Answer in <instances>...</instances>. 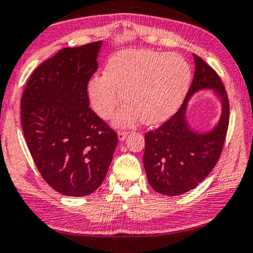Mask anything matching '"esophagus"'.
Here are the masks:
<instances>
[{
  "label": "esophagus",
  "instance_id": "34e87169",
  "mask_svg": "<svg viewBox=\"0 0 253 253\" xmlns=\"http://www.w3.org/2000/svg\"><path fill=\"white\" fill-rule=\"evenodd\" d=\"M126 136H127L126 131H118V139H120V141H124V139L126 138Z\"/></svg>",
  "mask_w": 253,
  "mask_h": 253
}]
</instances>
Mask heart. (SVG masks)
<instances>
[{
    "label": "heart",
    "instance_id": "heart-1",
    "mask_svg": "<svg viewBox=\"0 0 253 253\" xmlns=\"http://www.w3.org/2000/svg\"><path fill=\"white\" fill-rule=\"evenodd\" d=\"M190 80L191 70L182 56L132 49L111 56L104 76L89 82L88 96L92 110L102 118L111 116L123 96L127 104L115 117L117 126H130L138 118L154 126L178 109Z\"/></svg>",
    "mask_w": 253,
    "mask_h": 253
}]
</instances>
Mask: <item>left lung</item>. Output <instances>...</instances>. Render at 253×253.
Wrapping results in <instances>:
<instances>
[{
  "instance_id": "left-lung-1",
  "label": "left lung",
  "mask_w": 253,
  "mask_h": 253,
  "mask_svg": "<svg viewBox=\"0 0 253 253\" xmlns=\"http://www.w3.org/2000/svg\"><path fill=\"white\" fill-rule=\"evenodd\" d=\"M195 74L179 110L164 124L144 135L143 165L152 189L178 196L195 189L219 160L229 127L230 105L225 86L210 65L193 54ZM203 88H212L222 102V116L215 129L198 134L189 127L185 114L188 98Z\"/></svg>"
}]
</instances>
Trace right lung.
Here are the masks:
<instances>
[{
  "mask_svg": "<svg viewBox=\"0 0 253 253\" xmlns=\"http://www.w3.org/2000/svg\"><path fill=\"white\" fill-rule=\"evenodd\" d=\"M102 41L64 48L31 74L21 98V123L34 163L52 189L82 197L98 189L117 133L89 107L88 84Z\"/></svg>",
  "mask_w": 253,
  "mask_h": 253,
  "instance_id": "add662e5",
  "label": "right lung"
}]
</instances>
